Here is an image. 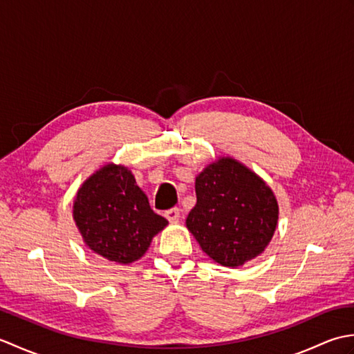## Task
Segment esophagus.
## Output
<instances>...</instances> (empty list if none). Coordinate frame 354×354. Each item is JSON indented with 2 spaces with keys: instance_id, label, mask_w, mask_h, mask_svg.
Returning <instances> with one entry per match:
<instances>
[{
  "instance_id": "1",
  "label": "esophagus",
  "mask_w": 354,
  "mask_h": 354,
  "mask_svg": "<svg viewBox=\"0 0 354 354\" xmlns=\"http://www.w3.org/2000/svg\"><path fill=\"white\" fill-rule=\"evenodd\" d=\"M164 216H165V219H167L169 222H171V223H175V222H178L179 221V208H170V209H167V212L164 213Z\"/></svg>"
}]
</instances>
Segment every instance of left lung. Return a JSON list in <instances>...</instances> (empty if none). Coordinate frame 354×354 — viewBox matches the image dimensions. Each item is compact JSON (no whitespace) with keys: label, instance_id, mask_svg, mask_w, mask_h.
Returning <instances> with one entry per match:
<instances>
[{"label":"left lung","instance_id":"1","mask_svg":"<svg viewBox=\"0 0 354 354\" xmlns=\"http://www.w3.org/2000/svg\"><path fill=\"white\" fill-rule=\"evenodd\" d=\"M196 205L187 228L202 251L236 268L260 255L278 222V204L260 176L232 158H221L196 176Z\"/></svg>","mask_w":354,"mask_h":354}]
</instances>
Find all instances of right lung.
<instances>
[{"instance_id":"1","label":"right lung","mask_w":354,"mask_h":354,"mask_svg":"<svg viewBox=\"0 0 354 354\" xmlns=\"http://www.w3.org/2000/svg\"><path fill=\"white\" fill-rule=\"evenodd\" d=\"M73 217L89 250L122 265L141 259L169 223L150 208L131 170L115 164L103 165L82 184Z\"/></svg>"}]
</instances>
